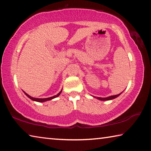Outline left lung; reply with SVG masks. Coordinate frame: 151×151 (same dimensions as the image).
Instances as JSON below:
<instances>
[{
    "label": "left lung",
    "instance_id": "1",
    "mask_svg": "<svg viewBox=\"0 0 151 151\" xmlns=\"http://www.w3.org/2000/svg\"><path fill=\"white\" fill-rule=\"evenodd\" d=\"M121 93H119V94H118V95H112V96H109V97H104V98H103V97H97V99H99V100H101V101H107V100H111V99H115V98L118 97L119 95L121 94Z\"/></svg>",
    "mask_w": 151,
    "mask_h": 151
}]
</instances>
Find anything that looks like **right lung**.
<instances>
[{
    "instance_id": "add662e5",
    "label": "right lung",
    "mask_w": 151,
    "mask_h": 151,
    "mask_svg": "<svg viewBox=\"0 0 151 151\" xmlns=\"http://www.w3.org/2000/svg\"><path fill=\"white\" fill-rule=\"evenodd\" d=\"M62 91H63V90H61L60 91V92L58 93V94L56 95H54V96H52V97H47V98H44V99H39V98H34V97H32V96H30V95H29L28 94H27V93H26L25 92H24V93H25V94L26 95H27V96L29 98V99L33 100V101H37V102H44V101H49V100H51V99H54V98L58 97L59 95H60V93H62Z\"/></svg>"
}]
</instances>
